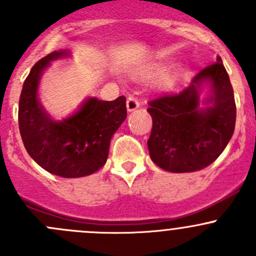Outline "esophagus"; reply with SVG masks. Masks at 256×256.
<instances>
[{"label":"esophagus","mask_w":256,"mask_h":256,"mask_svg":"<svg viewBox=\"0 0 256 256\" xmlns=\"http://www.w3.org/2000/svg\"><path fill=\"white\" fill-rule=\"evenodd\" d=\"M126 108H128V112H135L136 109H138L140 108V102H138V98H135L134 95H130L128 98V100H126Z\"/></svg>","instance_id":"obj_1"}]
</instances>
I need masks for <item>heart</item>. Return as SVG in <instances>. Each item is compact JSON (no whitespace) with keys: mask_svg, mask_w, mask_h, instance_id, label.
<instances>
[{"mask_svg":"<svg viewBox=\"0 0 256 256\" xmlns=\"http://www.w3.org/2000/svg\"><path fill=\"white\" fill-rule=\"evenodd\" d=\"M162 70H164V66H148V68L144 69V70H141L140 73H138V76H140L141 79L154 78V76H158ZM171 84H172L171 74H166V76H161V78L158 79V82H157V86H158L160 89H168V88L171 86Z\"/></svg>","mask_w":256,"mask_h":256,"instance_id":"b5f03b06","label":"heart"}]
</instances>
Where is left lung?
Returning a JSON list of instances; mask_svg holds the SVG:
<instances>
[{"label":"left lung","mask_w":256,"mask_h":256,"mask_svg":"<svg viewBox=\"0 0 256 256\" xmlns=\"http://www.w3.org/2000/svg\"><path fill=\"white\" fill-rule=\"evenodd\" d=\"M206 86L208 95L202 98ZM148 105L152 130L147 146L152 161L164 171L184 174L206 168L233 136L236 100L220 56L182 92L164 95Z\"/></svg>","instance_id":"1"}]
</instances>
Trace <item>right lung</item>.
Segmentation results:
<instances>
[{"instance_id":"obj_1","label":"right lung","mask_w":256,"mask_h":256,"mask_svg":"<svg viewBox=\"0 0 256 256\" xmlns=\"http://www.w3.org/2000/svg\"><path fill=\"white\" fill-rule=\"evenodd\" d=\"M69 56V50L60 49L33 66L20 92L18 125L28 154L42 168L56 176L78 178L104 166L112 138L128 112L125 96L112 102L92 96L68 118L54 120L40 104L38 88L50 62Z\"/></svg>"}]
</instances>
